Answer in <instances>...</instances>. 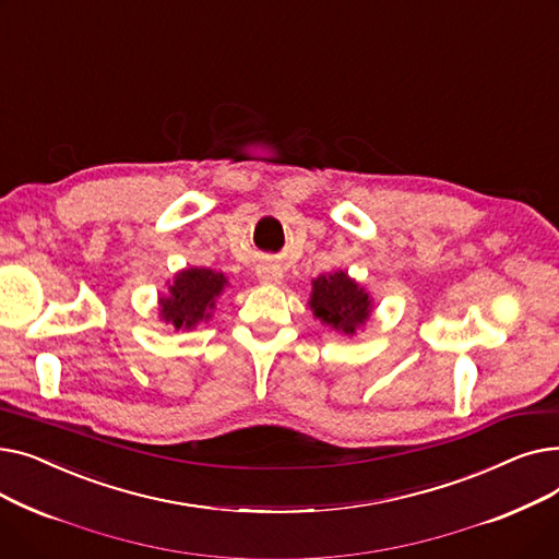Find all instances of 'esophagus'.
<instances>
[{"label": "esophagus", "mask_w": 559, "mask_h": 559, "mask_svg": "<svg viewBox=\"0 0 559 559\" xmlns=\"http://www.w3.org/2000/svg\"><path fill=\"white\" fill-rule=\"evenodd\" d=\"M255 276H258V281L264 283V285H274V283H278V281L283 278V270L278 267V264L262 262L260 267H258V272H255Z\"/></svg>", "instance_id": "esophagus-1"}]
</instances>
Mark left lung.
Instances as JSON below:
<instances>
[{"label": "left lung", "mask_w": 559, "mask_h": 559, "mask_svg": "<svg viewBox=\"0 0 559 559\" xmlns=\"http://www.w3.org/2000/svg\"><path fill=\"white\" fill-rule=\"evenodd\" d=\"M308 306L321 324L344 335H354L371 314V297L346 272L317 276Z\"/></svg>", "instance_id": "obj_1"}]
</instances>
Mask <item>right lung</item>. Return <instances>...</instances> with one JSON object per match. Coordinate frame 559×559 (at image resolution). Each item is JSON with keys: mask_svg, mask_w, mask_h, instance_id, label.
Wrapping results in <instances>:
<instances>
[{"mask_svg": "<svg viewBox=\"0 0 559 559\" xmlns=\"http://www.w3.org/2000/svg\"><path fill=\"white\" fill-rule=\"evenodd\" d=\"M228 285L222 272L188 267L174 276L167 297H160V317L176 331H190L199 321L211 319L215 299Z\"/></svg>", "mask_w": 559, "mask_h": 559, "instance_id": "right-lung-1", "label": "right lung"}]
</instances>
